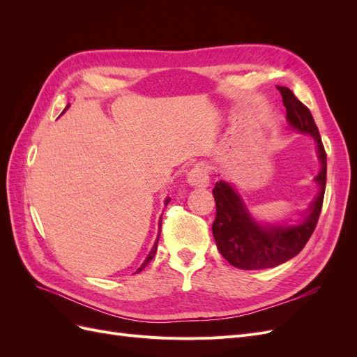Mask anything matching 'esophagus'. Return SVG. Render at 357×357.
Listing matches in <instances>:
<instances>
[{"label": "esophagus", "mask_w": 357, "mask_h": 357, "mask_svg": "<svg viewBox=\"0 0 357 357\" xmlns=\"http://www.w3.org/2000/svg\"><path fill=\"white\" fill-rule=\"evenodd\" d=\"M208 172L210 167L205 162H199V164L193 165L188 172V183L195 188H207L210 183Z\"/></svg>", "instance_id": "34e87169"}]
</instances>
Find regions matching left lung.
Here are the masks:
<instances>
[{
    "instance_id": "left-lung-1",
    "label": "left lung",
    "mask_w": 357,
    "mask_h": 357,
    "mask_svg": "<svg viewBox=\"0 0 357 357\" xmlns=\"http://www.w3.org/2000/svg\"><path fill=\"white\" fill-rule=\"evenodd\" d=\"M283 96L289 125L302 134L316 139L320 171L314 181L319 193L310 204L308 211L296 225L259 223L247 210L241 195L231 183H215L213 195L215 201V219L213 236L220 255L232 266L240 269H266L295 257L314 232L326 189V152L321 144L319 129L310 110L289 88L277 86Z\"/></svg>"
}]
</instances>
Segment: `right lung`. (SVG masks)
<instances>
[{"label":"right lung","mask_w":357,"mask_h":357,"mask_svg":"<svg viewBox=\"0 0 357 357\" xmlns=\"http://www.w3.org/2000/svg\"><path fill=\"white\" fill-rule=\"evenodd\" d=\"M67 109H68V105L66 107V110H67ZM66 110H63V112H66ZM63 112H62V113H63ZM168 202H169V198H167V199H165V205H168ZM160 222H162V218H160V220H159V234H158V238H156V241H155V244H153V247H152V250H150L149 256L144 259V262L142 264V266H139V268L137 269V273H142L143 269L147 266V264H149L150 261H152L153 256L156 255V250H158V241H159V235H160Z\"/></svg>","instance_id":"right-lung-1"}]
</instances>
